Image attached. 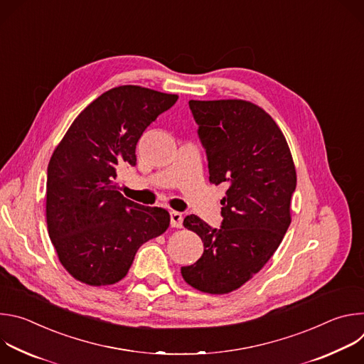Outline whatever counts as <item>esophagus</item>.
Listing matches in <instances>:
<instances>
[{
	"mask_svg": "<svg viewBox=\"0 0 364 364\" xmlns=\"http://www.w3.org/2000/svg\"><path fill=\"white\" fill-rule=\"evenodd\" d=\"M171 218V228H181L183 226V215L180 212H170Z\"/></svg>",
	"mask_w": 364,
	"mask_h": 364,
	"instance_id": "obj_1",
	"label": "esophagus"
}]
</instances>
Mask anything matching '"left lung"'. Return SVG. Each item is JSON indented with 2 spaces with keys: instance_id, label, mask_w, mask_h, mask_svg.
I'll list each match as a JSON object with an SVG mask.
<instances>
[{
  "instance_id": "8db88e82",
  "label": "left lung",
  "mask_w": 364,
  "mask_h": 364,
  "mask_svg": "<svg viewBox=\"0 0 364 364\" xmlns=\"http://www.w3.org/2000/svg\"><path fill=\"white\" fill-rule=\"evenodd\" d=\"M209 161V180L229 183L223 222L213 229L196 215L183 225L204 250L181 268L184 281L207 294H228L261 271L291 225L296 171L287 139L262 108L242 99L190 100Z\"/></svg>"
}]
</instances>
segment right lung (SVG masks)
<instances>
[{"instance_id": "add662e5", "label": "right lung", "mask_w": 364, "mask_h": 364, "mask_svg": "<svg viewBox=\"0 0 364 364\" xmlns=\"http://www.w3.org/2000/svg\"><path fill=\"white\" fill-rule=\"evenodd\" d=\"M177 95L125 85L95 99L73 121L47 167L46 219L63 268L77 281L112 285L128 274L136 250L163 235L170 215L118 191V170L135 166L146 127Z\"/></svg>"}]
</instances>
